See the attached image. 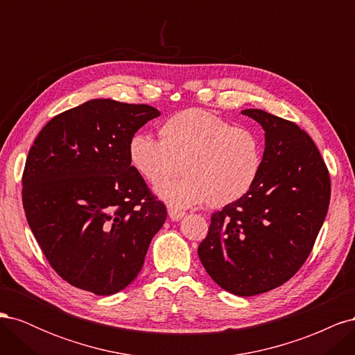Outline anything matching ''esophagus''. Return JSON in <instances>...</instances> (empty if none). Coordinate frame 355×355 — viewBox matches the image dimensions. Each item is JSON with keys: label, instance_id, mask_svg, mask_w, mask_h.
Masks as SVG:
<instances>
[{"label": "esophagus", "instance_id": "34e87169", "mask_svg": "<svg viewBox=\"0 0 355 355\" xmlns=\"http://www.w3.org/2000/svg\"><path fill=\"white\" fill-rule=\"evenodd\" d=\"M168 216L171 220H179L185 216L184 211H179V210H175V209H168Z\"/></svg>", "mask_w": 355, "mask_h": 355}]
</instances>
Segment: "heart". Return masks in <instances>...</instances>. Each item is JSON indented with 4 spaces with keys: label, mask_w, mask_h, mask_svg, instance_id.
Segmentation results:
<instances>
[{
    "label": "heart",
    "mask_w": 355,
    "mask_h": 355,
    "mask_svg": "<svg viewBox=\"0 0 355 355\" xmlns=\"http://www.w3.org/2000/svg\"><path fill=\"white\" fill-rule=\"evenodd\" d=\"M159 141L136 133L127 144L132 167L151 184L178 170L180 178L159 184L157 194L170 206L188 209L206 201L223 207L243 198L256 184L263 164L259 135L235 127L198 108L176 112L161 123Z\"/></svg>",
    "instance_id": "1"
}]
</instances>
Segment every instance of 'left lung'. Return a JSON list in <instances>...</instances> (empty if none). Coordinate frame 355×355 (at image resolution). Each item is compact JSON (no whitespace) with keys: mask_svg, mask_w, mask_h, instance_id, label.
I'll return each mask as SVG.
<instances>
[{"mask_svg":"<svg viewBox=\"0 0 355 355\" xmlns=\"http://www.w3.org/2000/svg\"><path fill=\"white\" fill-rule=\"evenodd\" d=\"M265 130L263 164L247 194L211 214L198 245L213 282L237 296L270 292L304 265L323 225L330 178L304 130L262 110H244Z\"/></svg>","mask_w":355,"mask_h":355,"instance_id":"obj_1","label":"left lung"}]
</instances>
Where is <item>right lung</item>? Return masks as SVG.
<instances>
[{"mask_svg":"<svg viewBox=\"0 0 355 355\" xmlns=\"http://www.w3.org/2000/svg\"><path fill=\"white\" fill-rule=\"evenodd\" d=\"M157 116L149 105L92 99L51 118L31 146L25 214L49 263L69 284L110 296L141 272L167 210L132 167L127 144Z\"/></svg>","mask_w":355,"mask_h":355,"instance_id":"obj_1","label":"right lung"}]
</instances>
